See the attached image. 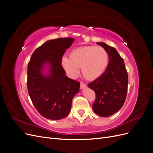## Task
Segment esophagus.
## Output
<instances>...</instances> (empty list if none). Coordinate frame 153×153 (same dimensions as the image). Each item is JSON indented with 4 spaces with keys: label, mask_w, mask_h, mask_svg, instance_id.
<instances>
[{
    "label": "esophagus",
    "mask_w": 153,
    "mask_h": 153,
    "mask_svg": "<svg viewBox=\"0 0 153 153\" xmlns=\"http://www.w3.org/2000/svg\"><path fill=\"white\" fill-rule=\"evenodd\" d=\"M86 84H84V83H83V82H81V84H80V88L82 89H84L85 87H86Z\"/></svg>",
    "instance_id": "obj_1"
}]
</instances>
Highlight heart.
Here are the masks:
<instances>
[{"mask_svg": "<svg viewBox=\"0 0 153 153\" xmlns=\"http://www.w3.org/2000/svg\"><path fill=\"white\" fill-rule=\"evenodd\" d=\"M108 53L105 48L96 46H85L73 50L70 57L64 56L62 66L68 75L76 76L81 67L82 73L86 78L96 79L104 73L108 65Z\"/></svg>", "mask_w": 153, "mask_h": 153, "instance_id": "heart-1", "label": "heart"}]
</instances>
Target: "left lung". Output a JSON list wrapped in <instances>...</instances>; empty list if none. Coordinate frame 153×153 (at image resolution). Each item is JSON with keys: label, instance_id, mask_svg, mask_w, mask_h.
<instances>
[{"label": "left lung", "instance_id": "obj_1", "mask_svg": "<svg viewBox=\"0 0 153 153\" xmlns=\"http://www.w3.org/2000/svg\"><path fill=\"white\" fill-rule=\"evenodd\" d=\"M97 45L107 52L109 62L102 75L87 86L96 93L92 105L94 112L106 117L118 112L123 106L128 91V77L124 60L116 49L105 43L98 42Z\"/></svg>", "mask_w": 153, "mask_h": 153}]
</instances>
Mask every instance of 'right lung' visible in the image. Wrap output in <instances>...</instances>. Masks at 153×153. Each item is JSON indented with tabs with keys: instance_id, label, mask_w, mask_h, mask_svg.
I'll return each instance as SVG.
<instances>
[{
	"instance_id": "add662e5",
	"label": "right lung",
	"mask_w": 153,
	"mask_h": 153,
	"mask_svg": "<svg viewBox=\"0 0 153 153\" xmlns=\"http://www.w3.org/2000/svg\"><path fill=\"white\" fill-rule=\"evenodd\" d=\"M73 38L49 40L35 50L27 66V89L38 112L48 119L66 117L71 108L73 98L79 91L80 82L65 75L62 57ZM49 68L45 75L42 70Z\"/></svg>"
}]
</instances>
